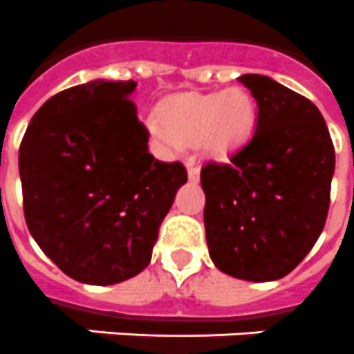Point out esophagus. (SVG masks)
<instances>
[{
	"instance_id": "esophagus-1",
	"label": "esophagus",
	"mask_w": 354,
	"mask_h": 354,
	"mask_svg": "<svg viewBox=\"0 0 354 354\" xmlns=\"http://www.w3.org/2000/svg\"><path fill=\"white\" fill-rule=\"evenodd\" d=\"M185 165H187V174H189V182L191 183L200 182V169L196 167L194 162H192V160H189Z\"/></svg>"
}]
</instances>
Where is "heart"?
I'll list each match as a JSON object with an SVG mask.
<instances>
[{
  "label": "heart",
  "mask_w": 354,
  "mask_h": 354,
  "mask_svg": "<svg viewBox=\"0 0 354 354\" xmlns=\"http://www.w3.org/2000/svg\"><path fill=\"white\" fill-rule=\"evenodd\" d=\"M151 135L163 144L192 145L209 160L230 158L250 142L257 126V104L243 88L218 93H178L158 106Z\"/></svg>",
  "instance_id": "obj_1"
}]
</instances>
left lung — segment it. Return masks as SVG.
Masks as SVG:
<instances>
[{
  "instance_id": "left-lung-1",
  "label": "left lung",
  "mask_w": 354,
  "mask_h": 354,
  "mask_svg": "<svg viewBox=\"0 0 354 354\" xmlns=\"http://www.w3.org/2000/svg\"><path fill=\"white\" fill-rule=\"evenodd\" d=\"M239 82L257 100V126L232 163L201 169L205 234L216 268L264 283L288 275L319 239L335 147L311 100L266 75Z\"/></svg>"
}]
</instances>
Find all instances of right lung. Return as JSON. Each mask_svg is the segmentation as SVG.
<instances>
[{"mask_svg":"<svg viewBox=\"0 0 354 354\" xmlns=\"http://www.w3.org/2000/svg\"><path fill=\"white\" fill-rule=\"evenodd\" d=\"M135 81L73 86L37 109L19 147L26 227L68 277L108 286L151 263L158 228L187 182L149 153L129 99Z\"/></svg>","mask_w":354,"mask_h":354,"instance_id":"obj_1","label":"right lung"}]
</instances>
